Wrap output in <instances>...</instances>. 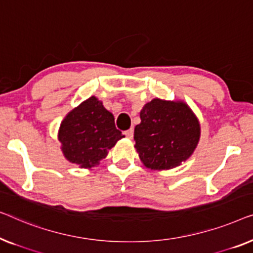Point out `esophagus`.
Masks as SVG:
<instances>
[{"mask_svg":"<svg viewBox=\"0 0 253 253\" xmlns=\"http://www.w3.org/2000/svg\"><path fill=\"white\" fill-rule=\"evenodd\" d=\"M125 135L128 138H133V136H134V129H133V128H129V129L126 130Z\"/></svg>","mask_w":253,"mask_h":253,"instance_id":"obj_1","label":"esophagus"}]
</instances>
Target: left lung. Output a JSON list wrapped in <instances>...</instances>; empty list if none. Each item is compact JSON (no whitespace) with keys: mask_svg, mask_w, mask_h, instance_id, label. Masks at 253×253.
Segmentation results:
<instances>
[{"mask_svg":"<svg viewBox=\"0 0 253 253\" xmlns=\"http://www.w3.org/2000/svg\"><path fill=\"white\" fill-rule=\"evenodd\" d=\"M135 149L145 167L170 169L193 155L201 137L199 122L184 102L154 98L140 112Z\"/></svg>","mask_w":253,"mask_h":253,"instance_id":"left-lung-1","label":"left lung"}]
</instances>
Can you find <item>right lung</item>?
<instances>
[{
	"label": "right lung",
	"instance_id": "add662e5",
	"mask_svg": "<svg viewBox=\"0 0 253 253\" xmlns=\"http://www.w3.org/2000/svg\"><path fill=\"white\" fill-rule=\"evenodd\" d=\"M123 137L116 128L115 117L95 96L67 113L58 130L64 156L81 169L98 165Z\"/></svg>",
	"mask_w": 253,
	"mask_h": 253
}]
</instances>
